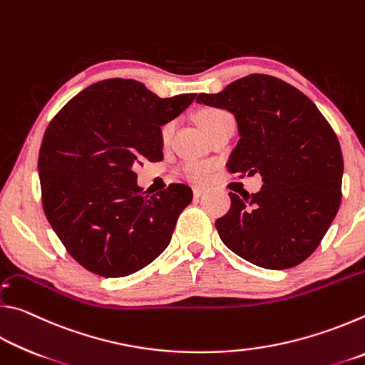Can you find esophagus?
Returning <instances> with one entry per match:
<instances>
[{
	"label": "esophagus",
	"instance_id": "esophagus-1",
	"mask_svg": "<svg viewBox=\"0 0 365 365\" xmlns=\"http://www.w3.org/2000/svg\"><path fill=\"white\" fill-rule=\"evenodd\" d=\"M202 193H205V188H202V187H193L195 197H200Z\"/></svg>",
	"mask_w": 365,
	"mask_h": 365
}]
</instances>
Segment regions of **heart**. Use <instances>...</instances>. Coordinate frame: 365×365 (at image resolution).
Returning a JSON list of instances; mask_svg holds the SVG:
<instances>
[{"label":"heart","mask_w":365,"mask_h":365,"mask_svg":"<svg viewBox=\"0 0 365 365\" xmlns=\"http://www.w3.org/2000/svg\"><path fill=\"white\" fill-rule=\"evenodd\" d=\"M225 114L224 110L220 109H206L202 110L200 114V123L202 125V128L206 130V127L211 123L214 119H217L219 115ZM172 135V123H165L163 127V130H160V140L164 141V143H168L169 138ZM211 169H212V164L211 163H206V160H187L182 165V174L188 178V180H193V182H201L205 180V178L211 174Z\"/></svg>","instance_id":"1"}]
</instances>
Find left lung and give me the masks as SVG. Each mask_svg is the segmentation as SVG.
Segmentation results:
<instances>
[{
  "label": "left lung",
  "instance_id": "8db88e82",
  "mask_svg": "<svg viewBox=\"0 0 365 365\" xmlns=\"http://www.w3.org/2000/svg\"><path fill=\"white\" fill-rule=\"evenodd\" d=\"M196 103L227 109L240 140L228 172L261 174L262 188L215 220L228 250L264 269L294 267L316 251L341 202L343 154L335 132L309 98L283 80L251 73Z\"/></svg>",
  "mask_w": 365,
  "mask_h": 365
}]
</instances>
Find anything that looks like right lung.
Returning a JSON list of instances; mask_svg holds the SVG:
<instances>
[{
	"mask_svg": "<svg viewBox=\"0 0 365 365\" xmlns=\"http://www.w3.org/2000/svg\"><path fill=\"white\" fill-rule=\"evenodd\" d=\"M196 93L159 98L130 78L90 85L54 115L38 170L43 211L69 255L96 275H130L168 248L193 200L183 183L145 195L133 168L163 160L160 127Z\"/></svg>",
	"mask_w": 365,
	"mask_h": 365,
	"instance_id": "1",
	"label": "right lung"
}]
</instances>
